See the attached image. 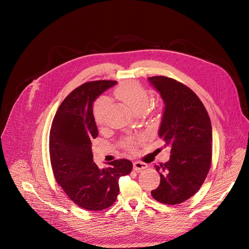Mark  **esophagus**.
<instances>
[{
  "label": "esophagus",
  "instance_id": "34e87169",
  "mask_svg": "<svg viewBox=\"0 0 249 249\" xmlns=\"http://www.w3.org/2000/svg\"><path fill=\"white\" fill-rule=\"evenodd\" d=\"M147 167H148V165L145 162H142V161H134L133 162V168L136 171H140V170L145 169Z\"/></svg>",
  "mask_w": 249,
  "mask_h": 249
}]
</instances>
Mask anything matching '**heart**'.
Masks as SVG:
<instances>
[{
  "mask_svg": "<svg viewBox=\"0 0 249 249\" xmlns=\"http://www.w3.org/2000/svg\"><path fill=\"white\" fill-rule=\"evenodd\" d=\"M115 96L127 104L135 112L143 111L149 104V94L147 89L135 81H128L122 83L115 90ZM107 98L105 96L99 97L93 104L92 113L94 121L97 125H101L104 119V111L107 105ZM137 143L136 140H128L124 142L123 146L128 150H133L134 145Z\"/></svg>",
  "mask_w": 249,
  "mask_h": 249,
  "instance_id": "heart-1",
  "label": "heart"
}]
</instances>
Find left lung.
I'll return each instance as SVG.
<instances>
[{"instance_id":"1","label":"left lung","mask_w":249,"mask_h":249,"mask_svg":"<svg viewBox=\"0 0 249 249\" xmlns=\"http://www.w3.org/2000/svg\"><path fill=\"white\" fill-rule=\"evenodd\" d=\"M149 82L163 100L159 136L170 146V159L156 165L160 175L152 190L157 201L176 205L192 197L202 186L212 160V125L204 104L185 85L157 76Z\"/></svg>"}]
</instances>
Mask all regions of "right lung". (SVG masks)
I'll list each match as a JSON object with an SVG mask.
<instances>
[{"mask_svg":"<svg viewBox=\"0 0 249 249\" xmlns=\"http://www.w3.org/2000/svg\"><path fill=\"white\" fill-rule=\"evenodd\" d=\"M116 81H94L75 89L53 119L49 151L54 177L68 197L89 211L109 208L119 194V178L132 171L128 160H116L100 169L92 160L91 140L98 136L92 103Z\"/></svg>","mask_w":249,"mask_h":249,"instance_id":"1","label":"right lung"}]
</instances>
